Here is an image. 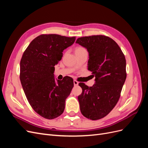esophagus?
Returning a JSON list of instances; mask_svg holds the SVG:
<instances>
[{"label":"esophagus","mask_w":148,"mask_h":148,"mask_svg":"<svg viewBox=\"0 0 148 148\" xmlns=\"http://www.w3.org/2000/svg\"><path fill=\"white\" fill-rule=\"evenodd\" d=\"M73 83H74L75 86H77L79 83L77 81V80H73Z\"/></svg>","instance_id":"esophagus-1"}]
</instances>
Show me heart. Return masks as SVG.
<instances>
[{"instance_id": "heart-1", "label": "heart", "mask_w": 148, "mask_h": 148, "mask_svg": "<svg viewBox=\"0 0 148 148\" xmlns=\"http://www.w3.org/2000/svg\"><path fill=\"white\" fill-rule=\"evenodd\" d=\"M85 49L84 48L82 47H78L75 49V52H82L83 51H84Z\"/></svg>"}]
</instances>
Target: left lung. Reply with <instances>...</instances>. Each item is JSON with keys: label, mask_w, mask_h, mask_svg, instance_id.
Instances as JSON below:
<instances>
[{"label": "left lung", "mask_w": 148, "mask_h": 148, "mask_svg": "<svg viewBox=\"0 0 148 148\" xmlns=\"http://www.w3.org/2000/svg\"><path fill=\"white\" fill-rule=\"evenodd\" d=\"M76 43L89 53L88 69L95 77V83L88 87L79 83L80 110L89 119L99 120L114 109L120 96L127 77L126 60L112 39L103 35L79 38Z\"/></svg>", "instance_id": "1"}]
</instances>
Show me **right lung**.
Returning <instances> with one entry per match:
<instances>
[{"mask_svg": "<svg viewBox=\"0 0 148 148\" xmlns=\"http://www.w3.org/2000/svg\"><path fill=\"white\" fill-rule=\"evenodd\" d=\"M75 37L41 34L34 39L20 61V78L26 98L36 112L53 119L64 112L65 100L73 87L71 77L54 78V66L62 59L64 49Z\"/></svg>", "mask_w": 148, "mask_h": 148, "instance_id": "1", "label": "right lung"}]
</instances>
